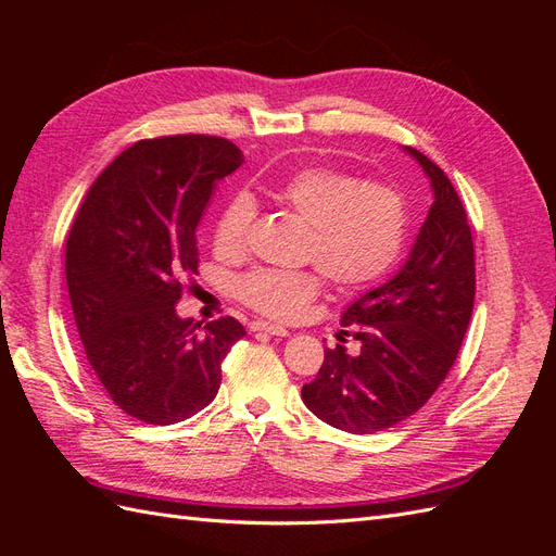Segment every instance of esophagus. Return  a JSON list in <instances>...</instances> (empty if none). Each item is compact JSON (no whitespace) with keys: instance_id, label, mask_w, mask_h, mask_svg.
Masks as SVG:
<instances>
[{"instance_id":"obj_1","label":"esophagus","mask_w":556,"mask_h":556,"mask_svg":"<svg viewBox=\"0 0 556 556\" xmlns=\"http://www.w3.org/2000/svg\"><path fill=\"white\" fill-rule=\"evenodd\" d=\"M250 331H266V333H271V336H288L290 333L285 327L264 323V319H257V323H250Z\"/></svg>"}]
</instances>
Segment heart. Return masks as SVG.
<instances>
[{"instance_id": "b5f03b06", "label": "heart", "mask_w": 556, "mask_h": 556, "mask_svg": "<svg viewBox=\"0 0 556 556\" xmlns=\"http://www.w3.org/2000/svg\"><path fill=\"white\" fill-rule=\"evenodd\" d=\"M264 192L308 223L301 260L331 288L362 290L392 271L408 243V201L392 185L362 180L329 166H301L268 180ZM255 201L239 192L225 201L213 225V250L239 257L255 223ZM233 294L260 315L294 319L319 294L313 271L252 268L233 282Z\"/></svg>"}]
</instances>
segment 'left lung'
<instances>
[{
  "mask_svg": "<svg viewBox=\"0 0 556 556\" xmlns=\"http://www.w3.org/2000/svg\"><path fill=\"white\" fill-rule=\"evenodd\" d=\"M408 153L433 188L410 257L343 313V336L359 341L357 355L327 348L315 380L301 390L313 415L348 433L390 429L422 408L457 359L473 313L476 250L466 208L439 164L415 148Z\"/></svg>",
  "mask_w": 556,
  "mask_h": 556,
  "instance_id": "left-lung-1",
  "label": "left lung"
}]
</instances>
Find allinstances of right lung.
Here are the masks:
<instances>
[{
    "instance_id": "1",
    "label": "right lung",
    "mask_w": 556,
    "mask_h": 556,
    "mask_svg": "<svg viewBox=\"0 0 556 556\" xmlns=\"http://www.w3.org/2000/svg\"><path fill=\"white\" fill-rule=\"evenodd\" d=\"M243 162L223 137L143 139L97 176L66 239V285L83 350L111 401L146 425H176L220 390L243 325L180 319L197 274V225L215 180Z\"/></svg>"
}]
</instances>
